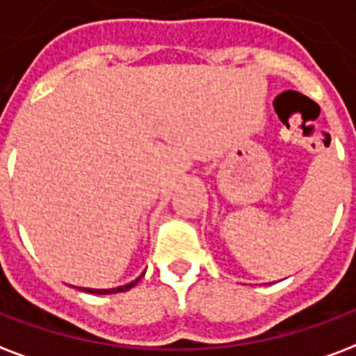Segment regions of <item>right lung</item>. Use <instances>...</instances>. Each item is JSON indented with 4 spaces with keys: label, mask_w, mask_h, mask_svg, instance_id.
<instances>
[{
    "label": "right lung",
    "mask_w": 356,
    "mask_h": 356,
    "mask_svg": "<svg viewBox=\"0 0 356 356\" xmlns=\"http://www.w3.org/2000/svg\"><path fill=\"white\" fill-rule=\"evenodd\" d=\"M145 275V273H143ZM142 275V276H143ZM140 276V278H142ZM140 278H136L134 282H130V284H127V286H121V287H112V289H89V287H83L81 291H86V293H93V295H110V293H123V291H129L130 287H134L138 282H140Z\"/></svg>",
    "instance_id": "right-lung-1"
}]
</instances>
